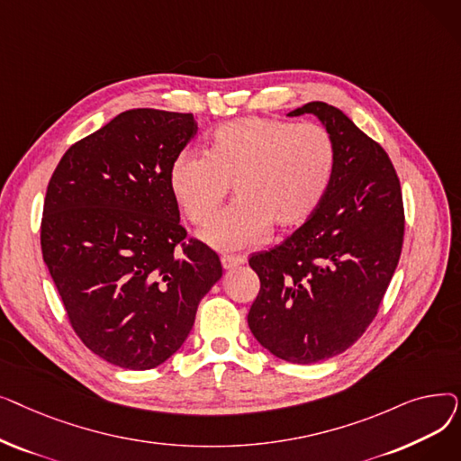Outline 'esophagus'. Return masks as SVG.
I'll return each mask as SVG.
<instances>
[{
  "instance_id": "esophagus-1",
  "label": "esophagus",
  "mask_w": 461,
  "mask_h": 461,
  "mask_svg": "<svg viewBox=\"0 0 461 461\" xmlns=\"http://www.w3.org/2000/svg\"><path fill=\"white\" fill-rule=\"evenodd\" d=\"M247 261L245 256H222V267L224 269H233L237 265H243Z\"/></svg>"
}]
</instances>
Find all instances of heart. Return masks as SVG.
Returning <instances> with one entry per match:
<instances>
[{
	"mask_svg": "<svg viewBox=\"0 0 461 461\" xmlns=\"http://www.w3.org/2000/svg\"><path fill=\"white\" fill-rule=\"evenodd\" d=\"M336 169V143L320 123L240 117L214 129L203 153L183 151L169 186L185 216L203 226L233 190L237 200L203 231L221 250H243L271 226L289 231L316 214Z\"/></svg>",
	"mask_w": 461,
	"mask_h": 461,
	"instance_id": "heart-1",
	"label": "heart"
}]
</instances>
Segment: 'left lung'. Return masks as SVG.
<instances>
[{
    "mask_svg": "<svg viewBox=\"0 0 461 461\" xmlns=\"http://www.w3.org/2000/svg\"><path fill=\"white\" fill-rule=\"evenodd\" d=\"M318 115L336 143V169L320 209L282 245L254 254L259 294L249 312L256 340L294 365L344 353L377 316L403 245V200L381 145L327 103Z\"/></svg>",
    "mask_w": 461,
    "mask_h": 461,
    "instance_id": "1",
    "label": "left lung"
}]
</instances>
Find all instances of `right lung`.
I'll use <instances>...</instances> for the list:
<instances>
[{"mask_svg":"<svg viewBox=\"0 0 461 461\" xmlns=\"http://www.w3.org/2000/svg\"><path fill=\"white\" fill-rule=\"evenodd\" d=\"M192 113L134 108L72 143L46 188L41 249L70 327L95 355L151 370L186 340L218 254L186 239L169 186Z\"/></svg>","mask_w":461,"mask_h":461,"instance_id":"add662e5","label":"right lung"}]
</instances>
